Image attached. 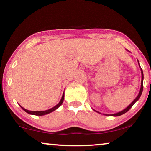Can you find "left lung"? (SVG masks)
Returning a JSON list of instances; mask_svg holds the SVG:
<instances>
[{
  "instance_id": "8db88e82",
  "label": "left lung",
  "mask_w": 151,
  "mask_h": 151,
  "mask_svg": "<svg viewBox=\"0 0 151 151\" xmlns=\"http://www.w3.org/2000/svg\"><path fill=\"white\" fill-rule=\"evenodd\" d=\"M138 64H139V66H140V64H139V61L138 60ZM140 70H141V73H142V81H141V87H140V92H139V93H138V96H137V97L134 99V101L133 102H132L131 104H130L129 106H128L126 108V109H125L124 110H123L122 111H121V112H116V113H114V114H104V115H111V116H120V115H122V114H125V112H127L128 111H129V110L131 109V108L133 106V105L135 104V103H136L137 101H138V100H139V98H140V96H141V95H142V91H143V79H144V75H143V72H142V68H140ZM93 110H94V109H93ZM94 111H95V110H94ZM96 112H98V113H100V114H101L100 112H98V111H95Z\"/></svg>"
}]
</instances>
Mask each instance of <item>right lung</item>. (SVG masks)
<instances>
[{"label": "right lung", "instance_id": "1", "mask_svg": "<svg viewBox=\"0 0 151 151\" xmlns=\"http://www.w3.org/2000/svg\"><path fill=\"white\" fill-rule=\"evenodd\" d=\"M64 93H63L62 97L61 98V100H60V102L58 103L57 105L53 107V108H51V109H50L47 110V111H28V110H26V109H24V108L22 107V106H20V105L19 106H20V107H21L22 109H23L24 111L27 112V113H28V114H33V115L42 116V115H45V114H47L50 113V112H53L54 111H55L56 109H58V108H59L60 106L62 104L63 101H64Z\"/></svg>", "mask_w": 151, "mask_h": 151}]
</instances>
